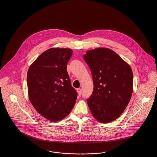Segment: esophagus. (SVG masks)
Instances as JSON below:
<instances>
[{
  "label": "esophagus",
  "mask_w": 157,
  "mask_h": 157,
  "mask_svg": "<svg viewBox=\"0 0 157 157\" xmlns=\"http://www.w3.org/2000/svg\"><path fill=\"white\" fill-rule=\"evenodd\" d=\"M77 92H78V95L79 97H81V94H82V90L81 88H78L77 89Z\"/></svg>",
  "instance_id": "34e87169"
}]
</instances>
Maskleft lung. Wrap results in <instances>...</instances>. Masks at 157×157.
<instances>
[{
  "label": "left lung",
  "mask_w": 157,
  "mask_h": 157,
  "mask_svg": "<svg viewBox=\"0 0 157 157\" xmlns=\"http://www.w3.org/2000/svg\"><path fill=\"white\" fill-rule=\"evenodd\" d=\"M83 59L90 67L94 90L87 99L92 116L101 123L119 118L133 92V73L129 65L113 51L98 48L87 51Z\"/></svg>",
  "instance_id": "1"
}]
</instances>
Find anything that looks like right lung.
Masks as SVG:
<instances>
[{
    "label": "right lung",
    "mask_w": 157,
    "mask_h": 157,
    "mask_svg": "<svg viewBox=\"0 0 157 157\" xmlns=\"http://www.w3.org/2000/svg\"><path fill=\"white\" fill-rule=\"evenodd\" d=\"M72 55L69 48H50L37 57L28 71L30 103L39 113L52 122L67 117L76 102L77 93L67 70Z\"/></svg>",
    "instance_id": "obj_1"
}]
</instances>
